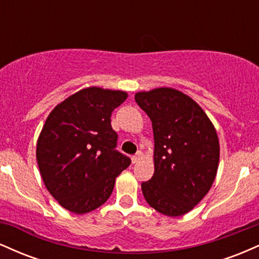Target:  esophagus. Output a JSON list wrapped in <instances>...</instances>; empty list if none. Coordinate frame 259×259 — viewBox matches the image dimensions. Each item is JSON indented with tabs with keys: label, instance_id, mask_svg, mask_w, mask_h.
<instances>
[{
	"label": "esophagus",
	"instance_id": "obj_1",
	"mask_svg": "<svg viewBox=\"0 0 259 259\" xmlns=\"http://www.w3.org/2000/svg\"><path fill=\"white\" fill-rule=\"evenodd\" d=\"M141 156H142V153L141 152H138L136 154H134V156L132 157V160H133V163H136L138 162V160L141 158Z\"/></svg>",
	"mask_w": 259,
	"mask_h": 259
}]
</instances>
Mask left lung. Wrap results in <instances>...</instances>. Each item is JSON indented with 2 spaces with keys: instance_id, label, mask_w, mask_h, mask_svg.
I'll use <instances>...</instances> for the list:
<instances>
[{
  "instance_id": "left-lung-1",
  "label": "left lung",
  "mask_w": 259,
  "mask_h": 259,
  "mask_svg": "<svg viewBox=\"0 0 259 259\" xmlns=\"http://www.w3.org/2000/svg\"><path fill=\"white\" fill-rule=\"evenodd\" d=\"M135 101L152 121L154 174L141 184L157 212L179 217L209 191L219 163L217 132L194 100L169 88L139 92Z\"/></svg>"
}]
</instances>
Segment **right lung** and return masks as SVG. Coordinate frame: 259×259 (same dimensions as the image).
Segmentation results:
<instances>
[{
	"mask_svg": "<svg viewBox=\"0 0 259 259\" xmlns=\"http://www.w3.org/2000/svg\"><path fill=\"white\" fill-rule=\"evenodd\" d=\"M123 91L88 88L50 113L37 140L41 177L62 207L85 214L108 200L115 178L132 160L117 150L112 112L126 100Z\"/></svg>",
	"mask_w": 259,
	"mask_h": 259,
	"instance_id": "obj_1",
	"label": "right lung"
}]
</instances>
